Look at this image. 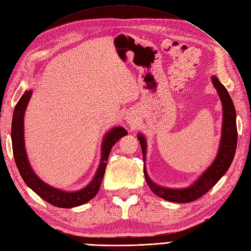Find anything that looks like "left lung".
Listing matches in <instances>:
<instances>
[{"label":"left lung","mask_w":251,"mask_h":251,"mask_svg":"<svg viewBox=\"0 0 251 251\" xmlns=\"http://www.w3.org/2000/svg\"><path fill=\"white\" fill-rule=\"evenodd\" d=\"M212 83H214L215 87L217 88V92L220 96L223 106L222 137L217 158L211 164V166L193 184L184 189H170L154 183L149 178L147 169L143 166V173H145V177L150 189L154 194L162 197L164 200L175 202H190L200 199V197L206 194L221 179L222 176L227 172L228 167L231 166L237 146L236 112L226 88L220 83L217 76H212ZM138 140L140 142L143 154V161H145L147 148L146 139L142 135H139L138 136Z\"/></svg>","instance_id":"8db88e82"}]
</instances>
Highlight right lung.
Masks as SVG:
<instances>
[{"mask_svg":"<svg viewBox=\"0 0 251 251\" xmlns=\"http://www.w3.org/2000/svg\"><path fill=\"white\" fill-rule=\"evenodd\" d=\"M31 95V90H26L21 96V98L15 106L12 122L13 153L21 178L24 179L25 184L29 188L33 190L41 199L50 202V205L60 208H71L83 205L85 202L94 199L96 194L98 193L101 181H102L104 176L111 148L115 145L117 140H120L122 137L126 136L128 132H127L125 128H123V127H116V128L111 129L108 132V135L104 137L102 142V157H101V163L99 165L97 174H96L93 181L88 185L74 192H67L55 189L43 182L39 177H36V175L30 166L28 157H26L25 154L24 140V114Z\"/></svg>","mask_w":251,"mask_h":251,"instance_id":"add662e5","label":"right lung"}]
</instances>
